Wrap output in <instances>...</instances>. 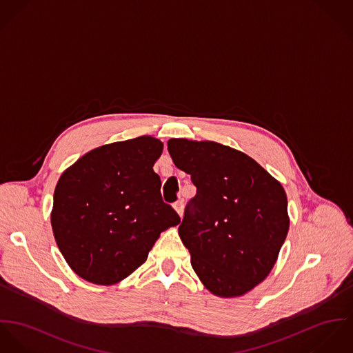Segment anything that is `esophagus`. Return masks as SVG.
I'll return each mask as SVG.
<instances>
[{"label": "esophagus", "instance_id": "1", "mask_svg": "<svg viewBox=\"0 0 353 353\" xmlns=\"http://www.w3.org/2000/svg\"><path fill=\"white\" fill-rule=\"evenodd\" d=\"M173 207H174L176 212L179 214V216L181 218V216H183V212H184V203H183V200H179V201H176Z\"/></svg>", "mask_w": 353, "mask_h": 353}]
</instances>
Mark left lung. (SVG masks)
Here are the masks:
<instances>
[{
    "label": "left lung",
    "instance_id": "1",
    "mask_svg": "<svg viewBox=\"0 0 353 353\" xmlns=\"http://www.w3.org/2000/svg\"><path fill=\"white\" fill-rule=\"evenodd\" d=\"M168 152L197 190L179 228L194 271L216 296L245 295L272 271L285 241L284 188L253 158L218 142L172 138Z\"/></svg>",
    "mask_w": 353,
    "mask_h": 353
}]
</instances>
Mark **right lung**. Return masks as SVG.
I'll use <instances>...</instances> for the list:
<instances>
[{"label": "right lung", "instance_id": "1", "mask_svg": "<svg viewBox=\"0 0 353 353\" xmlns=\"http://www.w3.org/2000/svg\"><path fill=\"white\" fill-rule=\"evenodd\" d=\"M163 143L143 135L88 152L59 177L51 226L81 279L112 285L139 268L159 234L180 223L153 166Z\"/></svg>", "mask_w": 353, "mask_h": 353}]
</instances>
